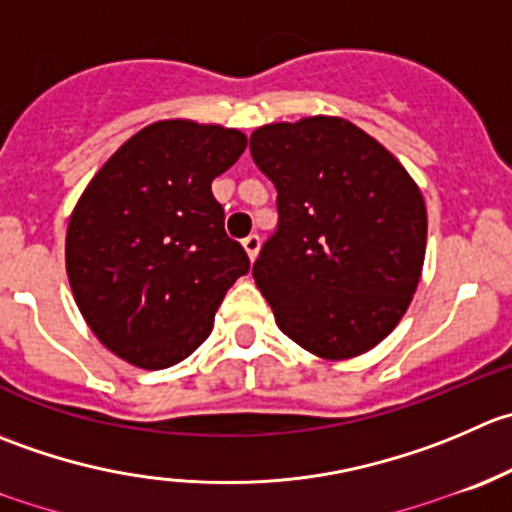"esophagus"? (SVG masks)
Here are the masks:
<instances>
[{"instance_id":"esophagus-1","label":"esophagus","mask_w":512,"mask_h":512,"mask_svg":"<svg viewBox=\"0 0 512 512\" xmlns=\"http://www.w3.org/2000/svg\"><path fill=\"white\" fill-rule=\"evenodd\" d=\"M242 247H245L247 257H250V260H255L257 250H260V235H247L245 240H242Z\"/></svg>"}]
</instances>
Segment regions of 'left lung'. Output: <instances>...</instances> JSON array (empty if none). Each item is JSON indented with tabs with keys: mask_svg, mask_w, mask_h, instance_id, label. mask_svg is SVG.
Segmentation results:
<instances>
[{
	"mask_svg": "<svg viewBox=\"0 0 512 512\" xmlns=\"http://www.w3.org/2000/svg\"><path fill=\"white\" fill-rule=\"evenodd\" d=\"M250 152L277 190V230L252 265L277 325L327 360L367 352L418 287L428 237L418 185L337 117L265 124Z\"/></svg>",
	"mask_w": 512,
	"mask_h": 512,
	"instance_id": "1",
	"label": "left lung"
}]
</instances>
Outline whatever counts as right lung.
<instances>
[{
	"label": "right lung",
	"instance_id": "1",
	"mask_svg": "<svg viewBox=\"0 0 512 512\" xmlns=\"http://www.w3.org/2000/svg\"><path fill=\"white\" fill-rule=\"evenodd\" d=\"M247 137L165 119L137 132L79 197L67 230V275L94 335L122 360L162 370L210 335L250 257L227 237L212 180Z\"/></svg>",
	"mask_w": 512,
	"mask_h": 512
}]
</instances>
